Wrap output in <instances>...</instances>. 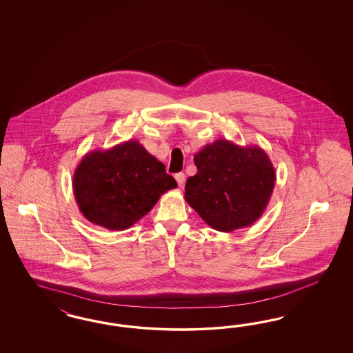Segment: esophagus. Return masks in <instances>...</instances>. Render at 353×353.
<instances>
[{
  "label": "esophagus",
  "mask_w": 353,
  "mask_h": 353,
  "mask_svg": "<svg viewBox=\"0 0 353 353\" xmlns=\"http://www.w3.org/2000/svg\"><path fill=\"white\" fill-rule=\"evenodd\" d=\"M174 179H176V181H177L180 188H182V186L185 185V173H182V172H180V173H176Z\"/></svg>",
  "instance_id": "1"
}]
</instances>
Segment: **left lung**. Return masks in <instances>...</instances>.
<instances>
[{"label": "left lung", "instance_id": "left-lung-1", "mask_svg": "<svg viewBox=\"0 0 353 353\" xmlns=\"http://www.w3.org/2000/svg\"><path fill=\"white\" fill-rule=\"evenodd\" d=\"M194 163L198 171L186 180L185 199L214 230L246 228L264 214L276 171L261 148L216 139L194 155Z\"/></svg>", "mask_w": 353, "mask_h": 353}]
</instances>
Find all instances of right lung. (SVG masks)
Segmentation results:
<instances>
[{
  "label": "right lung",
  "mask_w": 353,
  "mask_h": 353,
  "mask_svg": "<svg viewBox=\"0 0 353 353\" xmlns=\"http://www.w3.org/2000/svg\"><path fill=\"white\" fill-rule=\"evenodd\" d=\"M176 186L164 164L134 139L88 152L72 180L80 212L108 230H125L136 224L161 194Z\"/></svg>",
  "instance_id": "add662e5"
}]
</instances>
